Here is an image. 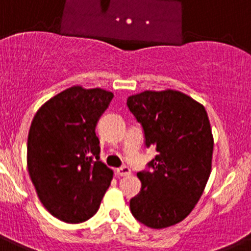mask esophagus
<instances>
[{
	"instance_id": "esophagus-1",
	"label": "esophagus",
	"mask_w": 251,
	"mask_h": 251,
	"mask_svg": "<svg viewBox=\"0 0 251 251\" xmlns=\"http://www.w3.org/2000/svg\"><path fill=\"white\" fill-rule=\"evenodd\" d=\"M115 174L118 176H128V175H130V168L128 166H122V167L115 170Z\"/></svg>"
}]
</instances>
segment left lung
Wrapping results in <instances>:
<instances>
[{"instance_id":"8db88e82","label":"left lung","mask_w":251,"mask_h":251,"mask_svg":"<svg viewBox=\"0 0 251 251\" xmlns=\"http://www.w3.org/2000/svg\"><path fill=\"white\" fill-rule=\"evenodd\" d=\"M145 132L146 146L158 152L152 170L137 176L142 188L130 200L139 223L163 229L182 221L200 200L211 174V126L202 104L177 90H146L127 99Z\"/></svg>"}]
</instances>
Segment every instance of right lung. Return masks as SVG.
<instances>
[{
	"label": "right lung",
	"mask_w": 251,
	"mask_h": 251,
	"mask_svg": "<svg viewBox=\"0 0 251 251\" xmlns=\"http://www.w3.org/2000/svg\"><path fill=\"white\" fill-rule=\"evenodd\" d=\"M100 88L72 86L35 114L27 138V167L37 196L52 216L69 224L98 211L113 171L100 161L95 127L113 99Z\"/></svg>",
	"instance_id": "add662e5"
}]
</instances>
